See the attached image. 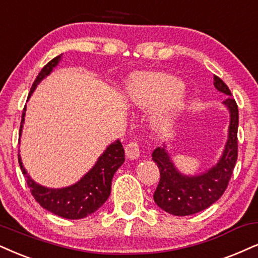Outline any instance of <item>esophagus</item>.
Wrapping results in <instances>:
<instances>
[{
	"label": "esophagus",
	"mask_w": 258,
	"mask_h": 258,
	"mask_svg": "<svg viewBox=\"0 0 258 258\" xmlns=\"http://www.w3.org/2000/svg\"><path fill=\"white\" fill-rule=\"evenodd\" d=\"M126 156L127 158L130 159H137L139 157L140 151H139V145L137 142H132L130 143L128 145L126 146Z\"/></svg>",
	"instance_id": "1"
}]
</instances>
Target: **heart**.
I'll list each match as a JSON object with an SVG mask.
<instances>
[{
  "label": "heart",
  "mask_w": 258,
  "mask_h": 258,
  "mask_svg": "<svg viewBox=\"0 0 258 258\" xmlns=\"http://www.w3.org/2000/svg\"><path fill=\"white\" fill-rule=\"evenodd\" d=\"M127 99L133 107L148 110L162 106L153 116L158 128H168L185 106L183 83L164 73L137 74L127 86Z\"/></svg>",
  "instance_id": "heart-1"
}]
</instances>
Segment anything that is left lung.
<instances>
[{
	"mask_svg": "<svg viewBox=\"0 0 258 258\" xmlns=\"http://www.w3.org/2000/svg\"><path fill=\"white\" fill-rule=\"evenodd\" d=\"M213 84L218 91L227 96L223 105L230 113L226 144L217 164L201 174L185 175L175 167L165 144L152 152L153 162L161 172V180L153 194V200L159 208L174 216H190L213 205L227 188L236 165L238 106L223 80L214 76Z\"/></svg>",
	"mask_w": 258,
	"mask_h": 258,
	"instance_id": "obj_1",
	"label": "left lung"
}]
</instances>
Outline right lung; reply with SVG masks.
<instances>
[{"label": "right lung", "instance_id": "obj_1", "mask_svg": "<svg viewBox=\"0 0 258 258\" xmlns=\"http://www.w3.org/2000/svg\"><path fill=\"white\" fill-rule=\"evenodd\" d=\"M60 60L61 54L53 58L42 68L32 84L27 100L32 96L38 84L53 71ZM25 115L26 106L22 112L20 133H19L20 137L25 122ZM18 156L21 171L25 175L31 193L35 200L39 202L42 208L58 217L65 218V219H82L99 210L109 198L114 174L125 162V151H123L122 144L118 139L107 146V149L97 158L94 167L76 183L64 188H47L45 185L37 183L29 177L24 164H22L20 151Z\"/></svg>", "mask_w": 258, "mask_h": 258}]
</instances>
